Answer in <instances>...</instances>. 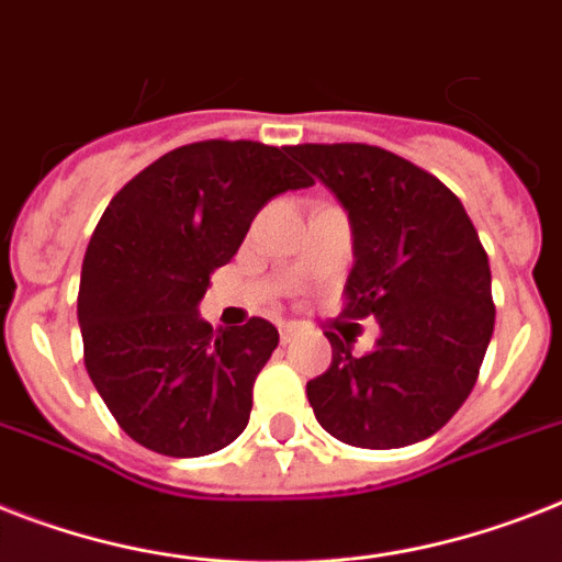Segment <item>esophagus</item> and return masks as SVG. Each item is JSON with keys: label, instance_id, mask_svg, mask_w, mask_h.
Segmentation results:
<instances>
[{"label": "esophagus", "instance_id": "34e87169", "mask_svg": "<svg viewBox=\"0 0 562 562\" xmlns=\"http://www.w3.org/2000/svg\"><path fill=\"white\" fill-rule=\"evenodd\" d=\"M296 331H300V326H296V323H282V326H280V340H282V344H291V337H294Z\"/></svg>", "mask_w": 562, "mask_h": 562}]
</instances>
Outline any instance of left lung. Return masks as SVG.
Segmentation results:
<instances>
[{
    "mask_svg": "<svg viewBox=\"0 0 562 562\" xmlns=\"http://www.w3.org/2000/svg\"><path fill=\"white\" fill-rule=\"evenodd\" d=\"M352 218L355 266L344 317H375L372 352L328 328L331 367L305 384L323 430L369 450L439 432L471 395L494 335L491 266L450 187L369 144H296Z\"/></svg>",
    "mask_w": 562,
    "mask_h": 562,
    "instance_id": "8db88e82",
    "label": "left lung"
}]
</instances>
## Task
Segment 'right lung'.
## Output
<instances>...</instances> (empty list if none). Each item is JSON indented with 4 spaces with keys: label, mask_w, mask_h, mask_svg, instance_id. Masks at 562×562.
I'll return each mask as SVG.
<instances>
[{
    "label": "right lung",
    "mask_w": 562,
    "mask_h": 562,
    "mask_svg": "<svg viewBox=\"0 0 562 562\" xmlns=\"http://www.w3.org/2000/svg\"><path fill=\"white\" fill-rule=\"evenodd\" d=\"M289 149L222 138L172 149L117 190L91 234L77 294L86 372L147 450L193 459L248 427L280 331L262 317L213 331L199 303L259 210L314 184Z\"/></svg>",
    "instance_id": "obj_1"
}]
</instances>
